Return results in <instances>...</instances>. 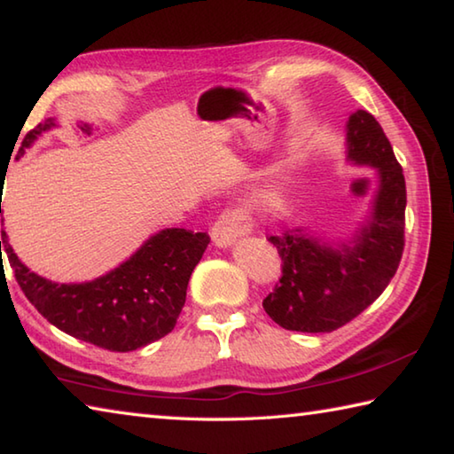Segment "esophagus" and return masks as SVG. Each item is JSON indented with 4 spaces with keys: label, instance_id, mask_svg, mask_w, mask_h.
I'll list each match as a JSON object with an SVG mask.
<instances>
[{
    "label": "esophagus",
    "instance_id": "esophagus-1",
    "mask_svg": "<svg viewBox=\"0 0 454 454\" xmlns=\"http://www.w3.org/2000/svg\"><path fill=\"white\" fill-rule=\"evenodd\" d=\"M250 230L248 220L240 216L238 212H228L222 214V216L216 220V224L212 226V242L218 248H230L238 238L244 236Z\"/></svg>",
    "mask_w": 454,
    "mask_h": 454
}]
</instances>
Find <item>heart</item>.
I'll return each instance as SVG.
<instances>
[{
  "label": "heart",
  "mask_w": 454,
  "mask_h": 454,
  "mask_svg": "<svg viewBox=\"0 0 454 454\" xmlns=\"http://www.w3.org/2000/svg\"><path fill=\"white\" fill-rule=\"evenodd\" d=\"M296 172L298 162L294 156H286L276 162L252 190V210L258 214H274L282 210L286 206L292 184L296 180Z\"/></svg>",
  "instance_id": "b5f03b06"
}]
</instances>
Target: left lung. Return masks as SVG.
Returning a JSON list of instances; mask_svg holds the SVG:
<instances>
[{
  "label": "left lung",
  "mask_w": 454,
  "mask_h": 454,
  "mask_svg": "<svg viewBox=\"0 0 454 454\" xmlns=\"http://www.w3.org/2000/svg\"><path fill=\"white\" fill-rule=\"evenodd\" d=\"M347 162L372 168L368 210L342 238L309 226L270 236L282 256L280 284L264 298L276 325L296 333H333L368 309L388 286L404 248L406 186L379 121L356 110L347 121Z\"/></svg>",
  "instance_id": "8db88e82"
}]
</instances>
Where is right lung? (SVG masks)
Listing matches in <instances>:
<instances>
[{"label":"right lung","mask_w":454,"mask_h":454,"mask_svg":"<svg viewBox=\"0 0 454 454\" xmlns=\"http://www.w3.org/2000/svg\"><path fill=\"white\" fill-rule=\"evenodd\" d=\"M56 126V118H48L34 128L15 160ZM208 242L204 232L164 228L124 262L88 282H53L32 272L13 252L5 230L0 254L5 250L20 288L50 325L99 348L129 352L172 333L186 302L190 276Z\"/></svg>","instance_id":"right-lung-1"}]
</instances>
